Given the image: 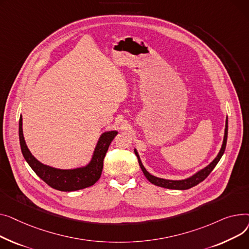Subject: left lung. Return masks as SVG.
Listing matches in <instances>:
<instances>
[{
    "mask_svg": "<svg viewBox=\"0 0 249 249\" xmlns=\"http://www.w3.org/2000/svg\"><path fill=\"white\" fill-rule=\"evenodd\" d=\"M227 135H228V119L226 118V122H225V131H224V139H223V143H222V147L220 149V151H219L217 157L212 160V162L206 166L204 169L198 171L196 174H194L193 176L189 177L187 179H184V180H167V179H163V178H158V177H155L153 176V175H151L147 170H145V168L143 167L142 160L140 159V156L137 152V150L135 149V154L136 156L138 157V160H139V164H140V167L143 173V175L145 176V178H147L152 184L156 185V186H159V187H163V188H167V189H173V190H187V189H190L192 188L196 185H198L199 183H201L202 181L205 180L208 175L213 171V169L215 168V166L218 164L219 160H220L221 157L223 156L224 152H225V148H226V142H227Z\"/></svg>",
    "mask_w": 249,
    "mask_h": 249,
    "instance_id": "8db88e82",
    "label": "left lung"
}]
</instances>
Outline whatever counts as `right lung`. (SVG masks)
Masks as SVG:
<instances>
[{
    "mask_svg": "<svg viewBox=\"0 0 249 249\" xmlns=\"http://www.w3.org/2000/svg\"><path fill=\"white\" fill-rule=\"evenodd\" d=\"M22 121V116H20L19 139L22 154L26 160V162L36 173L37 176L41 178L47 185H49L53 189L59 190V191L71 192L90 187L98 181L101 176L102 168H104V160L106 154L108 150L110 142L115 138V136L118 135V131H105L99 137L90 162L86 166L76 169L63 170L44 165L39 162L31 154L24 139Z\"/></svg>",
    "mask_w": 249,
    "mask_h": 249,
    "instance_id": "1",
    "label": "right lung"
}]
</instances>
